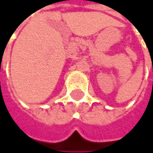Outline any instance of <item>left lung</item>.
I'll list each match as a JSON object with an SVG mask.
<instances>
[{
  "mask_svg": "<svg viewBox=\"0 0 153 153\" xmlns=\"http://www.w3.org/2000/svg\"><path fill=\"white\" fill-rule=\"evenodd\" d=\"M152 71H153V69H152Z\"/></svg>",
  "mask_w": 153,
  "mask_h": 153,
  "instance_id": "8db88e82",
  "label": "left lung"
}]
</instances>
